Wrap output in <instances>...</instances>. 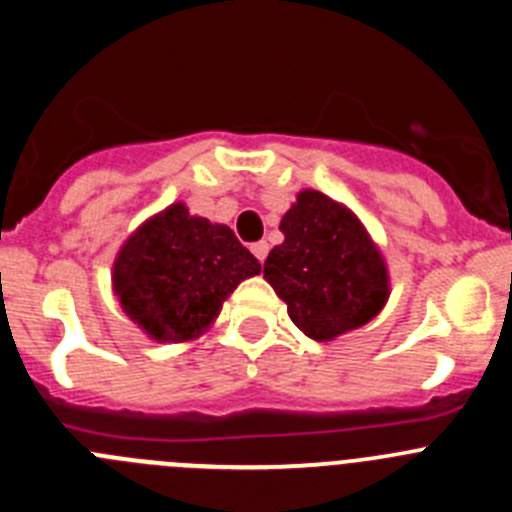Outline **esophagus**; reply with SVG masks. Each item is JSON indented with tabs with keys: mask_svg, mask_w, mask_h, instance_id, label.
Wrapping results in <instances>:
<instances>
[{
	"mask_svg": "<svg viewBox=\"0 0 512 512\" xmlns=\"http://www.w3.org/2000/svg\"><path fill=\"white\" fill-rule=\"evenodd\" d=\"M251 251H253V256H256V259H259L261 264H264V261H266V256H269V243H266V241L253 243V246H251Z\"/></svg>",
	"mask_w": 512,
	"mask_h": 512,
	"instance_id": "obj_1",
	"label": "esophagus"
}]
</instances>
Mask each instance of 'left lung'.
<instances>
[{"mask_svg":"<svg viewBox=\"0 0 512 512\" xmlns=\"http://www.w3.org/2000/svg\"><path fill=\"white\" fill-rule=\"evenodd\" d=\"M284 243L271 248L264 279L312 341L377 318L390 300V269L354 210L318 189H302L284 212Z\"/></svg>","mask_w":512,"mask_h":512,"instance_id":"obj_1","label":"left lung"}]
</instances>
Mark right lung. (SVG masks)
Instances as JSON below:
<instances>
[{"label":"right lung","mask_w":512,"mask_h":512,"mask_svg":"<svg viewBox=\"0 0 512 512\" xmlns=\"http://www.w3.org/2000/svg\"><path fill=\"white\" fill-rule=\"evenodd\" d=\"M256 274L261 264L228 225L174 202L122 243L112 289L122 312L151 341L184 343L210 330L233 289Z\"/></svg>","instance_id":"1"}]
</instances>
